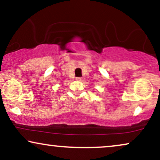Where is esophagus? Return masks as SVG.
<instances>
[{
	"label": "esophagus",
	"mask_w": 160,
	"mask_h": 160,
	"mask_svg": "<svg viewBox=\"0 0 160 160\" xmlns=\"http://www.w3.org/2000/svg\"><path fill=\"white\" fill-rule=\"evenodd\" d=\"M76 79L77 81H78V82H82V79H83V78H82V77H77V78H76Z\"/></svg>",
	"instance_id": "obj_1"
}]
</instances>
